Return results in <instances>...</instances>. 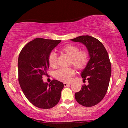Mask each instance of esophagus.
<instances>
[{
    "mask_svg": "<svg viewBox=\"0 0 128 128\" xmlns=\"http://www.w3.org/2000/svg\"><path fill=\"white\" fill-rule=\"evenodd\" d=\"M71 84H72V83H66V82H64V87H66V86H67L68 85H71Z\"/></svg>",
    "mask_w": 128,
    "mask_h": 128,
    "instance_id": "34e87169",
    "label": "esophagus"
}]
</instances>
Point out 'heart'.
Listing matches in <instances>:
<instances>
[{"instance_id": "b5f03b06", "label": "heart", "mask_w": 128, "mask_h": 128, "mask_svg": "<svg viewBox=\"0 0 128 128\" xmlns=\"http://www.w3.org/2000/svg\"><path fill=\"white\" fill-rule=\"evenodd\" d=\"M80 48L74 44H67L60 49L62 53L70 58V64L76 69L81 70L85 68L90 60L89 53L86 50H80ZM56 54L52 52L48 56L50 66L53 68L56 66ZM74 75V70L72 68L60 69L55 72V78L59 81L69 82Z\"/></svg>"}]
</instances>
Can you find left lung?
Returning a JSON list of instances; mask_svg holds the SVG:
<instances>
[{"label":"left lung","instance_id":"obj_1","mask_svg":"<svg viewBox=\"0 0 128 128\" xmlns=\"http://www.w3.org/2000/svg\"><path fill=\"white\" fill-rule=\"evenodd\" d=\"M86 46L90 59L81 73L84 81L88 80L75 97L80 104L92 107L99 103L107 93L111 75V63L107 51L99 40L90 36H78L71 40Z\"/></svg>","mask_w":128,"mask_h":128}]
</instances>
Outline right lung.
Wrapping results in <instances>:
<instances>
[{
	"label": "right lung",
	"instance_id": "right-lung-1",
	"mask_svg": "<svg viewBox=\"0 0 128 128\" xmlns=\"http://www.w3.org/2000/svg\"><path fill=\"white\" fill-rule=\"evenodd\" d=\"M61 42L37 38L24 46L18 59V82L30 102L42 109H50L58 104L64 88L62 82L53 80L44 83L42 76L47 75L51 51Z\"/></svg>",
	"mask_w": 128,
	"mask_h": 128
}]
</instances>
